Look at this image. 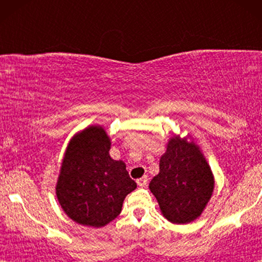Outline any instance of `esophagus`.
Returning a JSON list of instances; mask_svg holds the SVG:
<instances>
[{
    "instance_id": "1",
    "label": "esophagus",
    "mask_w": 262,
    "mask_h": 262,
    "mask_svg": "<svg viewBox=\"0 0 262 262\" xmlns=\"http://www.w3.org/2000/svg\"><path fill=\"white\" fill-rule=\"evenodd\" d=\"M146 184H148V178L146 177H143L137 180V185L139 186V187H145Z\"/></svg>"
}]
</instances>
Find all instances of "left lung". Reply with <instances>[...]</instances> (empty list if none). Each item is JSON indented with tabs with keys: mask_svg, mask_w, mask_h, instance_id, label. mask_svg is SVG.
<instances>
[{
	"mask_svg": "<svg viewBox=\"0 0 262 262\" xmlns=\"http://www.w3.org/2000/svg\"><path fill=\"white\" fill-rule=\"evenodd\" d=\"M187 137L175 135L168 141L160 159V173L149 184L163 217L175 224L191 223L200 217L214 188L205 156L191 136V141Z\"/></svg>",
	"mask_w": 262,
	"mask_h": 262,
	"instance_id": "obj_1",
	"label": "left lung"
}]
</instances>
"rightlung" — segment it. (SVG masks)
Masks as SVG:
<instances>
[{
    "label": "right lung",
    "mask_w": 262,
    "mask_h": 262,
    "mask_svg": "<svg viewBox=\"0 0 262 262\" xmlns=\"http://www.w3.org/2000/svg\"><path fill=\"white\" fill-rule=\"evenodd\" d=\"M111 138L100 125L74 136L62 160L56 195L74 222L101 228L119 216L125 196L137 187L126 164L110 156Z\"/></svg>",
    "instance_id": "obj_1"
}]
</instances>
